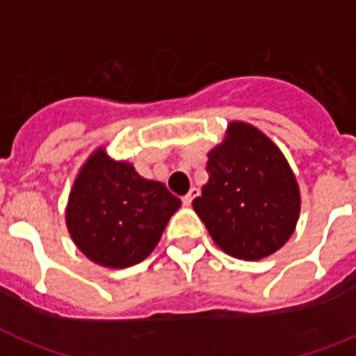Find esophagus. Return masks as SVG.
I'll return each mask as SVG.
<instances>
[{
	"instance_id": "esophagus-1",
	"label": "esophagus",
	"mask_w": 356,
	"mask_h": 356,
	"mask_svg": "<svg viewBox=\"0 0 356 356\" xmlns=\"http://www.w3.org/2000/svg\"><path fill=\"white\" fill-rule=\"evenodd\" d=\"M199 193H201V190H199V188L193 186L192 190H190V193H188L186 197H183V204H184V206H192L193 199H195V197L199 195Z\"/></svg>"
}]
</instances>
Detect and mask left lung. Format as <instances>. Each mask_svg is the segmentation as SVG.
<instances>
[{
    "label": "left lung",
    "mask_w": 356,
    "mask_h": 356,
    "mask_svg": "<svg viewBox=\"0 0 356 356\" xmlns=\"http://www.w3.org/2000/svg\"><path fill=\"white\" fill-rule=\"evenodd\" d=\"M206 172L208 183L192 204L222 252L261 261L288 243L300 213V190L270 137L232 121L224 141L208 152Z\"/></svg>",
    "instance_id": "left-lung-1"
}]
</instances>
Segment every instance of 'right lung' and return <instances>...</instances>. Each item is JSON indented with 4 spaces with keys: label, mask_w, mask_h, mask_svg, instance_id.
Wrapping results in <instances>:
<instances>
[{
    "label": "right lung",
    "mask_w": 356,
    "mask_h": 356,
    "mask_svg": "<svg viewBox=\"0 0 356 356\" xmlns=\"http://www.w3.org/2000/svg\"><path fill=\"white\" fill-rule=\"evenodd\" d=\"M179 206L163 183L141 177L132 163L112 159L99 146L76 175L65 220L92 262L119 270L154 252Z\"/></svg>",
    "instance_id": "add662e5"
}]
</instances>
